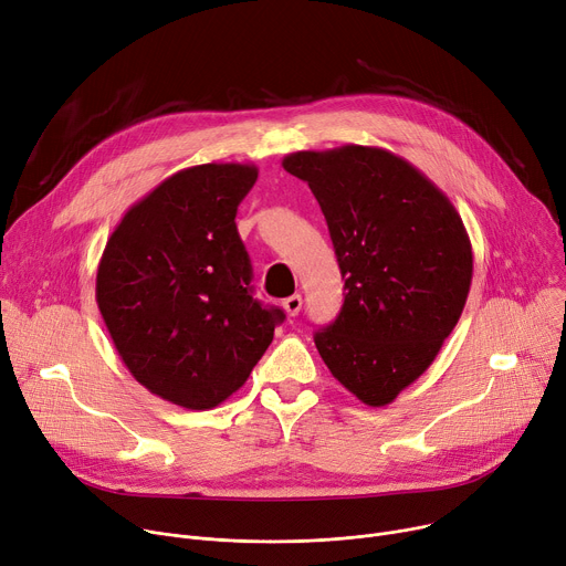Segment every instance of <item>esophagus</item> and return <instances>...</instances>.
I'll return each mask as SVG.
<instances>
[{"mask_svg":"<svg viewBox=\"0 0 566 566\" xmlns=\"http://www.w3.org/2000/svg\"><path fill=\"white\" fill-rule=\"evenodd\" d=\"M282 306H284V312H286L289 316H297L300 310H302V297H300V295H291V297H286V300L282 302Z\"/></svg>","mask_w":566,"mask_h":566,"instance_id":"obj_1","label":"esophagus"}]
</instances>
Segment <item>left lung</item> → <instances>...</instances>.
Wrapping results in <instances>:
<instances>
[{
    "label": "left lung",
    "mask_w": 566,
    "mask_h": 566,
    "mask_svg": "<svg viewBox=\"0 0 566 566\" xmlns=\"http://www.w3.org/2000/svg\"><path fill=\"white\" fill-rule=\"evenodd\" d=\"M282 167L314 191L345 277L316 347L356 399L386 406L427 373L465 310L470 234L451 200L386 148L297 150Z\"/></svg>",
    "instance_id": "obj_1"
}]
</instances>
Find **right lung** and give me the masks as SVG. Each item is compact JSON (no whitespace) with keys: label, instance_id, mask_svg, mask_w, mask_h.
Returning <instances> with one entry per match:
<instances>
[{"label":"right lung","instance_id":"obj_1","mask_svg":"<svg viewBox=\"0 0 566 566\" xmlns=\"http://www.w3.org/2000/svg\"><path fill=\"white\" fill-rule=\"evenodd\" d=\"M256 174L210 163L169 176L122 217L96 269V304L124 366L189 410L237 392L284 321L252 297L234 223Z\"/></svg>","mask_w":566,"mask_h":566}]
</instances>
